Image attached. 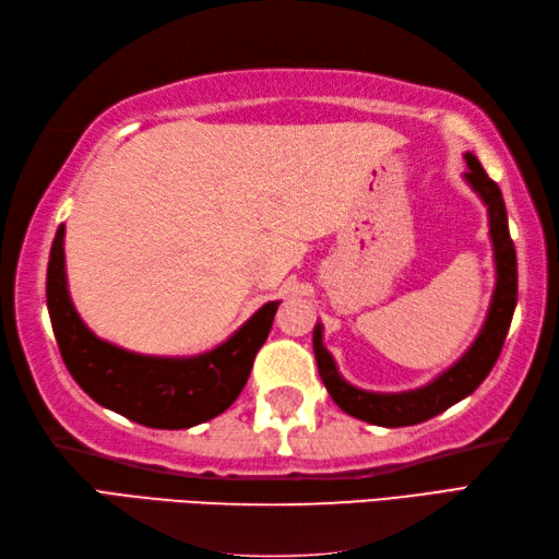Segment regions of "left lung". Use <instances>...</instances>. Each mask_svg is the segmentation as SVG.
I'll list each match as a JSON object with an SVG mask.
<instances>
[{
	"mask_svg": "<svg viewBox=\"0 0 559 559\" xmlns=\"http://www.w3.org/2000/svg\"><path fill=\"white\" fill-rule=\"evenodd\" d=\"M466 180L480 194L485 204H488L490 237L495 245L497 288L492 295L488 322H485L480 336L473 343L471 350L463 355L451 370L435 379L432 384H427L418 391H406V394H370V391H360L350 386L348 382H343L334 365V358H331L326 348L322 346V326H317L312 341L319 377H322V382L329 389L331 399L336 401V406L353 415V418L384 427H406L430 420L449 406H454L456 401L473 394V391L480 386L483 379L490 374L497 358H500L516 307V249L512 242V235H509L507 209L500 187H497L495 180H490L488 173L483 170V165L473 153H466Z\"/></svg>",
	"mask_w": 559,
	"mask_h": 559,
	"instance_id": "left-lung-1",
	"label": "left lung"
}]
</instances>
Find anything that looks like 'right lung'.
<instances>
[{
  "instance_id": "right-lung-1",
  "label": "right lung",
  "mask_w": 559,
  "mask_h": 559,
  "mask_svg": "<svg viewBox=\"0 0 559 559\" xmlns=\"http://www.w3.org/2000/svg\"><path fill=\"white\" fill-rule=\"evenodd\" d=\"M47 310L69 374L93 401L139 425L182 430L216 418L240 396L278 302H266L223 346L197 358H148L122 350L93 336L71 305L64 225H59L47 264Z\"/></svg>"
}]
</instances>
